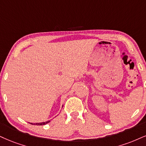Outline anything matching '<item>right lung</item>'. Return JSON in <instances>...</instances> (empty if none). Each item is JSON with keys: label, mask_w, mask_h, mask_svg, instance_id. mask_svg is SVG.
Segmentation results:
<instances>
[{"label": "right lung", "mask_w": 146, "mask_h": 146, "mask_svg": "<svg viewBox=\"0 0 146 146\" xmlns=\"http://www.w3.org/2000/svg\"><path fill=\"white\" fill-rule=\"evenodd\" d=\"M51 121V120H48V121H46V122H43V123H30L32 124V125H46V124H47L49 123V122Z\"/></svg>", "instance_id": "right-lung-1"}]
</instances>
